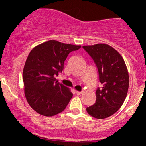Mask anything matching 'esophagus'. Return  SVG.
Masks as SVG:
<instances>
[{
  "label": "esophagus",
  "instance_id": "34e87169",
  "mask_svg": "<svg viewBox=\"0 0 146 146\" xmlns=\"http://www.w3.org/2000/svg\"><path fill=\"white\" fill-rule=\"evenodd\" d=\"M76 93L78 95H80L82 93V91H76Z\"/></svg>",
  "mask_w": 146,
  "mask_h": 146
}]
</instances>
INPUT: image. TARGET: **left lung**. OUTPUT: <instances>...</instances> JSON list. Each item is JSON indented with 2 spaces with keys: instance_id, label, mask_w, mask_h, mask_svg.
<instances>
[{
  "instance_id": "1",
  "label": "left lung",
  "mask_w": 146,
  "mask_h": 146,
  "mask_svg": "<svg viewBox=\"0 0 146 146\" xmlns=\"http://www.w3.org/2000/svg\"><path fill=\"white\" fill-rule=\"evenodd\" d=\"M82 48L96 65L102 85L97 89L96 102L87 107V112L94 118H107L118 111L126 98L129 85L127 68L121 56L110 46L98 44Z\"/></svg>"
}]
</instances>
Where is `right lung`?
<instances>
[{
  "instance_id": "right-lung-1",
  "label": "right lung",
  "mask_w": 146,
  "mask_h": 146,
  "mask_svg": "<svg viewBox=\"0 0 146 146\" xmlns=\"http://www.w3.org/2000/svg\"><path fill=\"white\" fill-rule=\"evenodd\" d=\"M80 47L50 40L36 46L28 55L23 74L25 95L30 107L41 115L59 114L73 97L56 77L64 70L68 55Z\"/></svg>"
}]
</instances>
